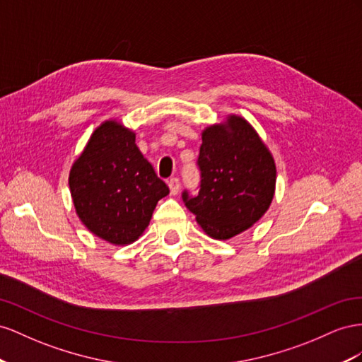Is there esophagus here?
I'll use <instances>...</instances> for the list:
<instances>
[{
  "label": "esophagus",
  "instance_id": "obj_1",
  "mask_svg": "<svg viewBox=\"0 0 362 362\" xmlns=\"http://www.w3.org/2000/svg\"><path fill=\"white\" fill-rule=\"evenodd\" d=\"M168 187H170V192H171L173 195L179 194V189H180V182H179V179H175V177L170 179Z\"/></svg>",
  "mask_w": 362,
  "mask_h": 362
}]
</instances>
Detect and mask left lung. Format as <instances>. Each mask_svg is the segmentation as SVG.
I'll use <instances>...</instances> for the list:
<instances>
[{
	"mask_svg": "<svg viewBox=\"0 0 362 362\" xmlns=\"http://www.w3.org/2000/svg\"><path fill=\"white\" fill-rule=\"evenodd\" d=\"M202 141V188L194 199L183 192V200L206 235L226 241L250 229L270 208L276 162L259 133L235 113L204 127Z\"/></svg>",
	"mask_w": 362,
	"mask_h": 362,
	"instance_id": "obj_1",
	"label": "left lung"
}]
</instances>
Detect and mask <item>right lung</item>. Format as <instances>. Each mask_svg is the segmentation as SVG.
<instances>
[{
	"label": "right lung",
	"mask_w": 362,
	"mask_h": 362,
	"mask_svg": "<svg viewBox=\"0 0 362 362\" xmlns=\"http://www.w3.org/2000/svg\"><path fill=\"white\" fill-rule=\"evenodd\" d=\"M135 141L136 133L121 121H103L68 175L80 221L113 245L135 243L148 227L158 202L170 194Z\"/></svg>",
	"instance_id": "obj_1"
}]
</instances>
